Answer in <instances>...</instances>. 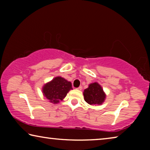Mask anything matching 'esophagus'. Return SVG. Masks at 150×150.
Returning a JSON list of instances; mask_svg holds the SVG:
<instances>
[{"instance_id":"esophagus-1","label":"esophagus","mask_w":150,"mask_h":150,"mask_svg":"<svg viewBox=\"0 0 150 150\" xmlns=\"http://www.w3.org/2000/svg\"><path fill=\"white\" fill-rule=\"evenodd\" d=\"M77 89L78 90H81V89H82V86H80V87H79L77 88Z\"/></svg>"}]
</instances>
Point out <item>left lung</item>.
I'll return each mask as SVG.
<instances>
[{
    "instance_id": "8db88e82",
    "label": "left lung",
    "mask_w": 150,
    "mask_h": 150,
    "mask_svg": "<svg viewBox=\"0 0 150 150\" xmlns=\"http://www.w3.org/2000/svg\"><path fill=\"white\" fill-rule=\"evenodd\" d=\"M85 100L88 104L101 105L105 99L106 95L100 85L97 83H94L88 85V87L83 92Z\"/></svg>"
}]
</instances>
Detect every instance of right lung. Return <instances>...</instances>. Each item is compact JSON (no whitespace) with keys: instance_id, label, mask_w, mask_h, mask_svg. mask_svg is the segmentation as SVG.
I'll use <instances>...</instances> for the list:
<instances>
[{"instance_id":"right-lung-1","label":"right lung","mask_w":150,"mask_h":150,"mask_svg":"<svg viewBox=\"0 0 150 150\" xmlns=\"http://www.w3.org/2000/svg\"><path fill=\"white\" fill-rule=\"evenodd\" d=\"M71 83L61 77L54 78L52 81L45 84L42 88L43 93L50 102L58 103L72 89Z\"/></svg>"}]
</instances>
